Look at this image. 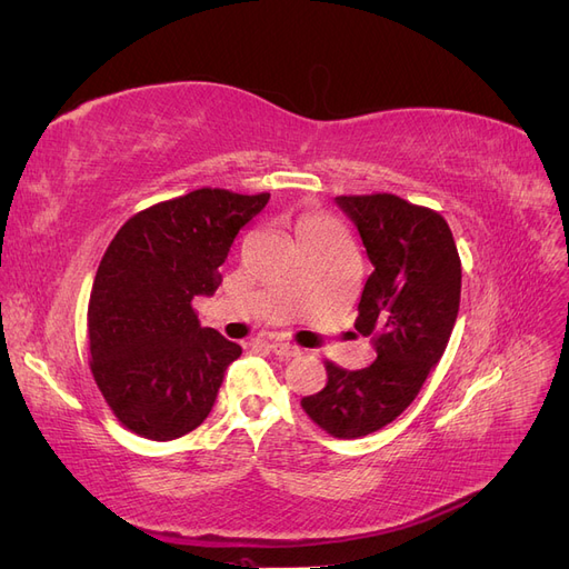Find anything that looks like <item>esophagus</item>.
I'll list each match as a JSON object with an SVG mask.
<instances>
[{"label": "esophagus", "mask_w": 569, "mask_h": 569, "mask_svg": "<svg viewBox=\"0 0 569 569\" xmlns=\"http://www.w3.org/2000/svg\"><path fill=\"white\" fill-rule=\"evenodd\" d=\"M270 349L274 356H280V358H295L301 353L299 347H295V343H287V341H272Z\"/></svg>", "instance_id": "obj_1"}]
</instances>
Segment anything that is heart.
Segmentation results:
<instances>
[{"instance_id": "obj_1", "label": "heart", "mask_w": 569, "mask_h": 569, "mask_svg": "<svg viewBox=\"0 0 569 569\" xmlns=\"http://www.w3.org/2000/svg\"><path fill=\"white\" fill-rule=\"evenodd\" d=\"M322 222H327V220H325V218H303V220L299 222L297 232H299V230H306V228H316V226H322Z\"/></svg>"}]
</instances>
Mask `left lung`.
<instances>
[{"label":"left lung","mask_w":569,"mask_h":569,"mask_svg":"<svg viewBox=\"0 0 569 569\" xmlns=\"http://www.w3.org/2000/svg\"><path fill=\"white\" fill-rule=\"evenodd\" d=\"M337 203L363 239L372 263L356 330L375 337L377 360L347 370L325 360L327 385L301 408L337 439L382 429L412 403L446 351L460 306V256L449 222L389 192L347 194Z\"/></svg>","instance_id":"obj_1"}]
</instances>
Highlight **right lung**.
Returning <instances> with one entry per match:
<instances>
[{
    "label": "right lung",
    "mask_w": 569,
    "mask_h": 569,
    "mask_svg": "<svg viewBox=\"0 0 569 569\" xmlns=\"http://www.w3.org/2000/svg\"><path fill=\"white\" fill-rule=\"evenodd\" d=\"M270 194L220 187L134 213L101 258L88 303L90 370L116 420L151 441L180 439L209 416L239 343L201 327L237 232Z\"/></svg>",
    "instance_id": "add662e5"
}]
</instances>
